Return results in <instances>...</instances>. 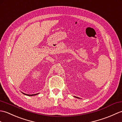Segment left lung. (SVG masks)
I'll list each match as a JSON object with an SVG mask.
<instances>
[{
  "label": "left lung",
  "instance_id": "8db88e82",
  "mask_svg": "<svg viewBox=\"0 0 122 122\" xmlns=\"http://www.w3.org/2000/svg\"><path fill=\"white\" fill-rule=\"evenodd\" d=\"M74 97H75V98H78V99H80V98H79V97H75V96H74Z\"/></svg>",
  "mask_w": 122,
  "mask_h": 122
}]
</instances>
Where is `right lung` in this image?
I'll list each match as a JSON object with an SVG mask.
<instances>
[{"instance_id": "add662e5", "label": "right lung", "mask_w": 122, "mask_h": 122, "mask_svg": "<svg viewBox=\"0 0 122 122\" xmlns=\"http://www.w3.org/2000/svg\"><path fill=\"white\" fill-rule=\"evenodd\" d=\"M22 93H23V94H24V95H26V96H35V95H37L39 94V93H36V94H33V95H28V94H26V93H23V92H22Z\"/></svg>"}]
</instances>
